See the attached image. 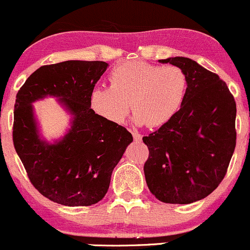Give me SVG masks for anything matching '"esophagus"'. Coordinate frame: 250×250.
<instances>
[{"instance_id": "esophagus-1", "label": "esophagus", "mask_w": 250, "mask_h": 250, "mask_svg": "<svg viewBox=\"0 0 250 250\" xmlns=\"http://www.w3.org/2000/svg\"><path fill=\"white\" fill-rule=\"evenodd\" d=\"M132 136H133V140H135L136 142H138V141L142 140V135H140V133L136 132V131H133V132H132Z\"/></svg>"}]
</instances>
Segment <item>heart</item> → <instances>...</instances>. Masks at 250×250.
Returning a JSON list of instances; mask_svg holds the SVG:
<instances>
[{"label": "heart", "instance_id": "heart-1", "mask_svg": "<svg viewBox=\"0 0 250 250\" xmlns=\"http://www.w3.org/2000/svg\"><path fill=\"white\" fill-rule=\"evenodd\" d=\"M110 86L91 90L92 112L112 124H123L132 109L135 122L160 127L181 109L188 89L185 72L177 66L128 61L112 69Z\"/></svg>", "mask_w": 250, "mask_h": 250}]
</instances>
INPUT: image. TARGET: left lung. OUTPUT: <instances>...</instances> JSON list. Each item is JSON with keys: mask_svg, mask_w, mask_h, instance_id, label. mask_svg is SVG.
<instances>
[{"mask_svg": "<svg viewBox=\"0 0 250 250\" xmlns=\"http://www.w3.org/2000/svg\"><path fill=\"white\" fill-rule=\"evenodd\" d=\"M159 61L182 68L188 89L177 114L143 137L144 176L159 201L188 205L207 197L225 177L236 146V102L225 82L196 61Z\"/></svg>", "mask_w": 250, "mask_h": 250, "instance_id": "left-lung-1", "label": "left lung"}]
</instances>
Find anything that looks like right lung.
I'll return each instance as SVG.
<instances>
[{
	"mask_svg": "<svg viewBox=\"0 0 250 250\" xmlns=\"http://www.w3.org/2000/svg\"><path fill=\"white\" fill-rule=\"evenodd\" d=\"M104 61L68 60L42 66L17 94L13 142L33 187L50 201L68 207L101 201L110 176L132 135L95 114L89 97L106 72ZM55 97L71 115L68 132L54 143L39 133L32 104Z\"/></svg>",
	"mask_w": 250,
	"mask_h": 250,
	"instance_id": "1",
	"label": "right lung"
}]
</instances>
